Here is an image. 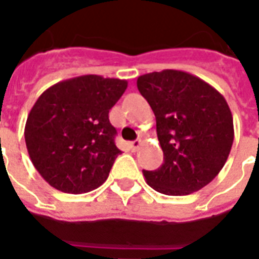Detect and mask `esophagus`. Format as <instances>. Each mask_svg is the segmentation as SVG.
I'll list each match as a JSON object with an SVG mask.
<instances>
[{"instance_id":"34e87169","label":"esophagus","mask_w":259,"mask_h":259,"mask_svg":"<svg viewBox=\"0 0 259 259\" xmlns=\"http://www.w3.org/2000/svg\"><path fill=\"white\" fill-rule=\"evenodd\" d=\"M141 144H143V143H141V140L132 141V143H130V148H132L133 151H137V150H139V148L141 147Z\"/></svg>"}]
</instances>
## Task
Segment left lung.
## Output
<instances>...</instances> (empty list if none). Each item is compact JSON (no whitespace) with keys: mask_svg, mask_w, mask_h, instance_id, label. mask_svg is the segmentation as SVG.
I'll return each mask as SVG.
<instances>
[{"mask_svg":"<svg viewBox=\"0 0 259 259\" xmlns=\"http://www.w3.org/2000/svg\"><path fill=\"white\" fill-rule=\"evenodd\" d=\"M157 120L163 163L143 170L148 186L166 195H187L215 179L234 139L225 97L194 74L165 69L137 79Z\"/></svg>","mask_w":259,"mask_h":259,"instance_id":"left-lung-1","label":"left lung"}]
</instances>
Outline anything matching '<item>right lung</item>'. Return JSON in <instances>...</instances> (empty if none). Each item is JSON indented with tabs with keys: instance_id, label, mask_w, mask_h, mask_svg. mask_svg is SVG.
<instances>
[{
	"instance_id": "1",
	"label": "right lung",
	"mask_w": 259,
	"mask_h": 259,
	"mask_svg": "<svg viewBox=\"0 0 259 259\" xmlns=\"http://www.w3.org/2000/svg\"><path fill=\"white\" fill-rule=\"evenodd\" d=\"M127 81L84 74L59 81L38 97L25 126L31 162L54 189L70 194L107 180L120 150L108 113Z\"/></svg>"
}]
</instances>
